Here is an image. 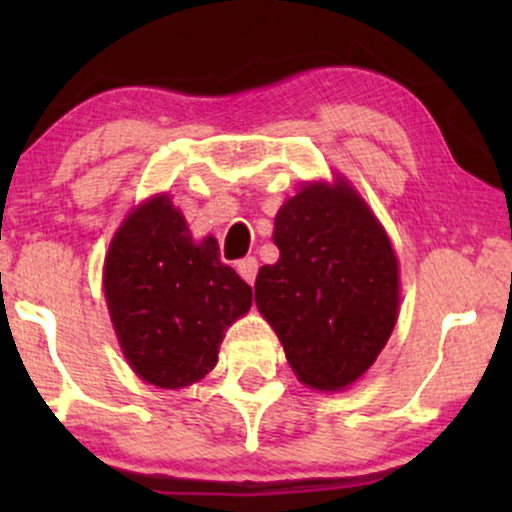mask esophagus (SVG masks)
Returning a JSON list of instances; mask_svg holds the SVG:
<instances>
[{
	"label": "esophagus",
	"mask_w": 512,
	"mask_h": 512,
	"mask_svg": "<svg viewBox=\"0 0 512 512\" xmlns=\"http://www.w3.org/2000/svg\"><path fill=\"white\" fill-rule=\"evenodd\" d=\"M237 272H240V277L244 279V282L254 286L256 275H258V261L254 256L242 258V261H237Z\"/></svg>",
	"instance_id": "esophagus-1"
}]
</instances>
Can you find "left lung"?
Instances as JSON below:
<instances>
[{"instance_id": "obj_1", "label": "left lung", "mask_w": 512, "mask_h": 512, "mask_svg": "<svg viewBox=\"0 0 512 512\" xmlns=\"http://www.w3.org/2000/svg\"><path fill=\"white\" fill-rule=\"evenodd\" d=\"M279 261L256 277V305L307 387L338 391L366 373L398 312L389 237L345 181L305 186L275 219Z\"/></svg>"}]
</instances>
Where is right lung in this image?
<instances>
[{"instance_id":"add662e5","label":"right lung","mask_w":512,"mask_h":512,"mask_svg":"<svg viewBox=\"0 0 512 512\" xmlns=\"http://www.w3.org/2000/svg\"><path fill=\"white\" fill-rule=\"evenodd\" d=\"M104 296L123 354L142 380L186 387L216 366L223 328L251 307V286L195 244L167 195L132 212L104 261Z\"/></svg>"}]
</instances>
